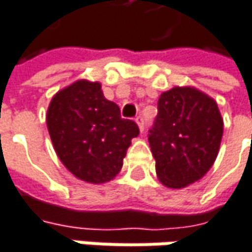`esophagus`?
<instances>
[{
	"label": "esophagus",
	"instance_id": "obj_1",
	"mask_svg": "<svg viewBox=\"0 0 252 252\" xmlns=\"http://www.w3.org/2000/svg\"><path fill=\"white\" fill-rule=\"evenodd\" d=\"M136 125H137V127H139V130H140V132H143V129H145V123H143V117H142V116H137V117H136Z\"/></svg>",
	"mask_w": 252,
	"mask_h": 252
}]
</instances>
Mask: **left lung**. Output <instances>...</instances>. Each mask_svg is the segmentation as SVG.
Here are the masks:
<instances>
[{
  "mask_svg": "<svg viewBox=\"0 0 252 252\" xmlns=\"http://www.w3.org/2000/svg\"><path fill=\"white\" fill-rule=\"evenodd\" d=\"M222 132L218 104L207 93L192 86L163 92L149 135L162 185L181 189L205 176L218 156Z\"/></svg>",
  "mask_w": 252,
  "mask_h": 252,
  "instance_id": "1",
  "label": "left lung"
}]
</instances>
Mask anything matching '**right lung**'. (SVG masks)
Wrapping results in <instances>:
<instances>
[{"label":"right lung","mask_w":252,"mask_h":252,"mask_svg":"<svg viewBox=\"0 0 252 252\" xmlns=\"http://www.w3.org/2000/svg\"><path fill=\"white\" fill-rule=\"evenodd\" d=\"M47 129L54 151L76 178L100 185L115 179L132 139L135 122L120 117L116 103L104 97L99 81H74L48 104Z\"/></svg>","instance_id":"obj_1"}]
</instances>
